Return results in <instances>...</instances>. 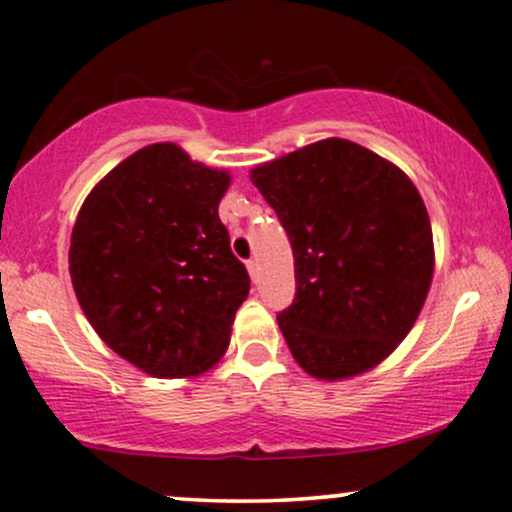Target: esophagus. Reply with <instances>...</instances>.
I'll return each instance as SVG.
<instances>
[{"mask_svg":"<svg viewBox=\"0 0 512 512\" xmlns=\"http://www.w3.org/2000/svg\"><path fill=\"white\" fill-rule=\"evenodd\" d=\"M248 272L252 276V281H257V262L255 260H248Z\"/></svg>","mask_w":512,"mask_h":512,"instance_id":"obj_1","label":"esophagus"}]
</instances>
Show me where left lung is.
I'll return each instance as SVG.
<instances>
[{"label":"left lung","mask_w":512,"mask_h":512,"mask_svg":"<svg viewBox=\"0 0 512 512\" xmlns=\"http://www.w3.org/2000/svg\"><path fill=\"white\" fill-rule=\"evenodd\" d=\"M250 180L291 240L296 298L276 322L298 366L344 380L385 361L433 279L431 221L414 182L339 137L262 163Z\"/></svg>","instance_id":"obj_1"}]
</instances>
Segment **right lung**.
<instances>
[{"label":"right lung","mask_w":512,"mask_h":512,"mask_svg":"<svg viewBox=\"0 0 512 512\" xmlns=\"http://www.w3.org/2000/svg\"><path fill=\"white\" fill-rule=\"evenodd\" d=\"M226 170L178 144H149L81 204L69 274L81 310L115 354L156 378L219 363L250 276L231 252L219 202Z\"/></svg>","instance_id":"1"}]
</instances>
